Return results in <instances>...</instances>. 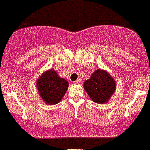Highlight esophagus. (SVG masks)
<instances>
[{
	"label": "esophagus",
	"mask_w": 150,
	"mask_h": 150,
	"mask_svg": "<svg viewBox=\"0 0 150 150\" xmlns=\"http://www.w3.org/2000/svg\"><path fill=\"white\" fill-rule=\"evenodd\" d=\"M81 79H78V80H76V81H74V84L79 85V84H81Z\"/></svg>",
	"instance_id": "esophagus-1"
}]
</instances>
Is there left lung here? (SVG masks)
I'll return each instance as SVG.
<instances>
[{
  "label": "left lung",
  "instance_id": "obj_1",
  "mask_svg": "<svg viewBox=\"0 0 150 150\" xmlns=\"http://www.w3.org/2000/svg\"><path fill=\"white\" fill-rule=\"evenodd\" d=\"M83 88L94 102L104 105L108 102L115 91L116 82L108 72L98 69L89 80L84 81Z\"/></svg>",
  "mask_w": 150,
  "mask_h": 150
}]
</instances>
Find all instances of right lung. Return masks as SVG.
I'll list each match as a JSON object with an SVG mask.
<instances>
[{
    "mask_svg": "<svg viewBox=\"0 0 150 150\" xmlns=\"http://www.w3.org/2000/svg\"><path fill=\"white\" fill-rule=\"evenodd\" d=\"M35 83L39 96L48 105L58 104L63 99L69 87L68 81L59 76L53 69L43 72Z\"/></svg>",
    "mask_w": 150,
    "mask_h": 150,
    "instance_id": "1",
    "label": "right lung"
}]
</instances>
